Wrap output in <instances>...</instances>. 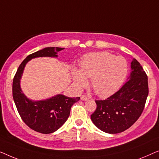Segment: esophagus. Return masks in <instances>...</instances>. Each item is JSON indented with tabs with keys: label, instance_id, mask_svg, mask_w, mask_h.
<instances>
[{
	"label": "esophagus",
	"instance_id": "34e87169",
	"mask_svg": "<svg viewBox=\"0 0 159 159\" xmlns=\"http://www.w3.org/2000/svg\"><path fill=\"white\" fill-rule=\"evenodd\" d=\"M80 99H81L82 101H87V100L89 99V97L86 95H83L81 96V97H80Z\"/></svg>",
	"mask_w": 159,
	"mask_h": 159
}]
</instances>
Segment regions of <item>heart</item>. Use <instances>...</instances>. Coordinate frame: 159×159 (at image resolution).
I'll list each match as a JSON object with an SVG mask.
<instances>
[{"label":"heart","mask_w":159,"mask_h":159,"mask_svg":"<svg viewBox=\"0 0 159 159\" xmlns=\"http://www.w3.org/2000/svg\"><path fill=\"white\" fill-rule=\"evenodd\" d=\"M128 66L123 57L108 52L89 53L82 58L80 70L73 69V80L77 89L87 84L91 79V86L99 97H107L115 92L123 84Z\"/></svg>","instance_id":"1"}]
</instances>
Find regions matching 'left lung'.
Here are the masks:
<instances>
[{"label": "left lung", "mask_w": 159, "mask_h": 159, "mask_svg": "<svg viewBox=\"0 0 159 159\" xmlns=\"http://www.w3.org/2000/svg\"><path fill=\"white\" fill-rule=\"evenodd\" d=\"M148 95V77L133 58L127 82L105 100L96 101L97 109L91 119L99 129L109 134L122 133L137 121L143 111Z\"/></svg>", "instance_id": "1"}]
</instances>
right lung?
Returning <instances> with one entry per match:
<instances>
[{
	"mask_svg": "<svg viewBox=\"0 0 159 159\" xmlns=\"http://www.w3.org/2000/svg\"><path fill=\"white\" fill-rule=\"evenodd\" d=\"M65 48H45L26 57L20 65L13 80V98L21 119L31 129L43 134L54 133L63 125L70 115L73 104L80 97L70 98L57 94L49 99L34 101L23 93L20 82L26 64L33 58L57 57V52Z\"/></svg>",
	"mask_w": 159,
	"mask_h": 159,
	"instance_id": "add662e5",
	"label": "right lung"
}]
</instances>
